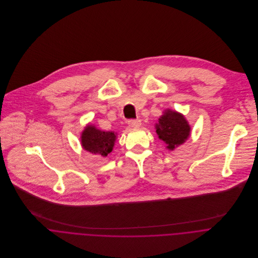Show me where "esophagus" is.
Here are the masks:
<instances>
[{
    "label": "esophagus",
    "instance_id": "1",
    "mask_svg": "<svg viewBox=\"0 0 258 258\" xmlns=\"http://www.w3.org/2000/svg\"><path fill=\"white\" fill-rule=\"evenodd\" d=\"M128 124H129V127H131V128H138L141 125V121L139 119L129 120Z\"/></svg>",
    "mask_w": 258,
    "mask_h": 258
}]
</instances>
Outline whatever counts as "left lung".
<instances>
[{
	"label": "left lung",
	"instance_id": "8db88e82",
	"mask_svg": "<svg viewBox=\"0 0 258 258\" xmlns=\"http://www.w3.org/2000/svg\"><path fill=\"white\" fill-rule=\"evenodd\" d=\"M156 132L159 138L167 144V148L174 150L177 146L183 144L190 135V125L185 117L170 109L165 110L156 124Z\"/></svg>",
	"mask_w": 258,
	"mask_h": 258
}]
</instances>
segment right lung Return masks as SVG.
Segmentation results:
<instances>
[{"label":"right lung","mask_w":258,"mask_h":258,"mask_svg":"<svg viewBox=\"0 0 258 258\" xmlns=\"http://www.w3.org/2000/svg\"><path fill=\"white\" fill-rule=\"evenodd\" d=\"M117 135L113 131H102L93 125H87L81 133L82 147L91 153L107 157L112 152Z\"/></svg>","instance_id":"obj_1"}]
</instances>
